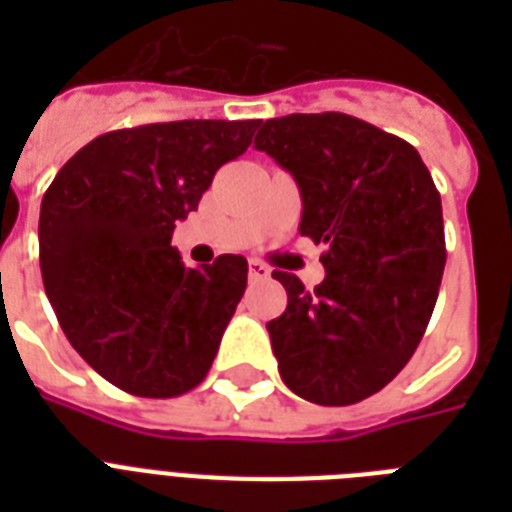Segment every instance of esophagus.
<instances>
[{
    "label": "esophagus",
    "mask_w": 512,
    "mask_h": 512,
    "mask_svg": "<svg viewBox=\"0 0 512 512\" xmlns=\"http://www.w3.org/2000/svg\"><path fill=\"white\" fill-rule=\"evenodd\" d=\"M271 276V268L263 263H257V260H249V279L252 281H263Z\"/></svg>",
    "instance_id": "esophagus-1"
}]
</instances>
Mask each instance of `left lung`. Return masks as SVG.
Here are the masks:
<instances>
[{
  "instance_id": "left-lung-1",
  "label": "left lung",
  "mask_w": 512,
  "mask_h": 512,
  "mask_svg": "<svg viewBox=\"0 0 512 512\" xmlns=\"http://www.w3.org/2000/svg\"><path fill=\"white\" fill-rule=\"evenodd\" d=\"M255 148L292 172L300 233L324 244V281L273 271L287 311L268 321L281 380L321 406L382 390L420 345L446 265L441 196L417 148L356 116L257 124Z\"/></svg>"
}]
</instances>
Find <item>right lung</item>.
Here are the masks:
<instances>
[{"instance_id":"right-lung-1","label":"right lung","mask_w":512,"mask_h":512,"mask_svg":"<svg viewBox=\"0 0 512 512\" xmlns=\"http://www.w3.org/2000/svg\"><path fill=\"white\" fill-rule=\"evenodd\" d=\"M257 119L143 124L100 135L55 175L39 212V263L68 342L111 385L183 396L207 377L247 289V260L185 268L177 220L199 207Z\"/></svg>"}]
</instances>
